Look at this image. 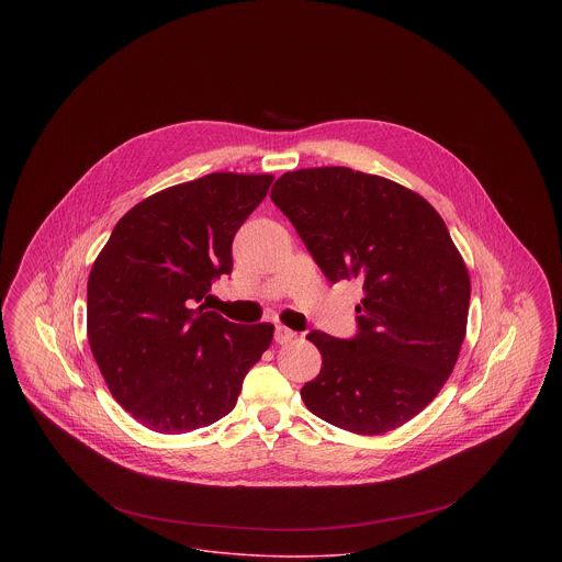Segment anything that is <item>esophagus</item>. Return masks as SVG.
Returning <instances> with one entry per match:
<instances>
[{"mask_svg": "<svg viewBox=\"0 0 562 562\" xmlns=\"http://www.w3.org/2000/svg\"><path fill=\"white\" fill-rule=\"evenodd\" d=\"M294 337H296V333L290 330L288 326H283V324L274 326V341L277 344H290V341H294Z\"/></svg>", "mask_w": 562, "mask_h": 562, "instance_id": "esophagus-1", "label": "esophagus"}]
</instances>
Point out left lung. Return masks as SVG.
<instances>
[{"instance_id":"left-lung-1","label":"left lung","mask_w":562,"mask_h":562,"mask_svg":"<svg viewBox=\"0 0 562 562\" xmlns=\"http://www.w3.org/2000/svg\"><path fill=\"white\" fill-rule=\"evenodd\" d=\"M270 199L330 283L357 279V333L312 330L321 374L301 396L324 422L381 435L448 381L465 337L470 274L435 207L390 179L346 166L285 172Z\"/></svg>"}]
</instances>
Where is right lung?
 <instances>
[{"label":"right lung","mask_w":562,"mask_h":562,"mask_svg":"<svg viewBox=\"0 0 562 562\" xmlns=\"http://www.w3.org/2000/svg\"><path fill=\"white\" fill-rule=\"evenodd\" d=\"M272 179L212 172L166 188L116 223L92 263V357L116 402L156 432L225 417L272 341V324H236L201 305L232 274L234 238Z\"/></svg>","instance_id":"add662e5"}]
</instances>
